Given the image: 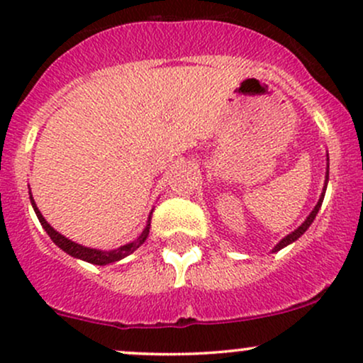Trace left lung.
I'll list each match as a JSON object with an SVG mask.
<instances>
[{
	"label": "left lung",
	"instance_id": "obj_1",
	"mask_svg": "<svg viewBox=\"0 0 363 363\" xmlns=\"http://www.w3.org/2000/svg\"><path fill=\"white\" fill-rule=\"evenodd\" d=\"M326 160H328V165H326V179H324L323 193H320V196H319V201H318V205L314 206V210H312L311 213L307 215V218L303 220V222H302L301 225H298V227L295 228L294 232H290L289 235H285V237H283V239L280 240V242H278L277 245H274V247L272 249V252H278V251H280V249L286 247V245L294 244L295 240L298 239V237H302L303 234H306V230H307V228H309V227H311V223L314 222L315 215H318L319 208H320V205H323V199H324V194H326V187H328V181H329V155H328V153H326Z\"/></svg>",
	"mask_w": 363,
	"mask_h": 363
}]
</instances>
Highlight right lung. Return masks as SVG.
<instances>
[{
    "label": "right lung",
    "mask_w": 363,
    "mask_h": 363,
    "mask_svg": "<svg viewBox=\"0 0 363 363\" xmlns=\"http://www.w3.org/2000/svg\"><path fill=\"white\" fill-rule=\"evenodd\" d=\"M28 194H30V203H32V208H34L37 218H39L40 225H43V228L45 232H48V235L51 237L52 242L57 245V247L62 249L66 254H69V256L77 257V259H82V261H86L90 262V264H99V266H106V264H111V262H116V261H121L124 259V257L129 256V254H133L136 251V249L140 247L141 244L147 240V237L150 234V223H152V213L153 210H155V206L152 208V211H150L148 215V220H147V225H145V228L141 230V234L136 237L135 240H131V242L121 245L118 249H109V251H102V249H94V247H85V245L78 244V242H73L72 239H68V237H65L60 232L56 230V228H52L51 225L48 223V220L44 218L43 213H40V210L37 208L35 201H34V196H32L30 191H28Z\"/></svg>",
    "instance_id": "1"
}]
</instances>
